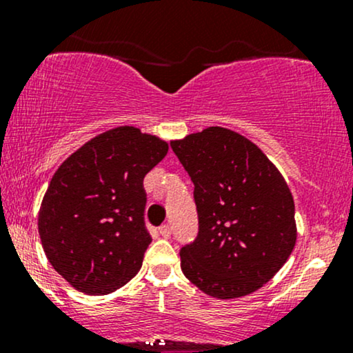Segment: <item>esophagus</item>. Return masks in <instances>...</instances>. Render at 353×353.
Wrapping results in <instances>:
<instances>
[{
    "instance_id": "34e87169",
    "label": "esophagus",
    "mask_w": 353,
    "mask_h": 353,
    "mask_svg": "<svg viewBox=\"0 0 353 353\" xmlns=\"http://www.w3.org/2000/svg\"><path fill=\"white\" fill-rule=\"evenodd\" d=\"M159 236L163 239L171 237V228H169V225H163V228H159Z\"/></svg>"
}]
</instances>
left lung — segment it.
Segmentation results:
<instances>
[{
  "label": "left lung",
  "instance_id": "8db88e82",
  "mask_svg": "<svg viewBox=\"0 0 353 353\" xmlns=\"http://www.w3.org/2000/svg\"><path fill=\"white\" fill-rule=\"evenodd\" d=\"M194 182L199 234L181 249V269L216 299L244 297L285 264L297 241L285 179L252 141L212 125L171 141Z\"/></svg>",
  "mask_w": 353,
  "mask_h": 353
}]
</instances>
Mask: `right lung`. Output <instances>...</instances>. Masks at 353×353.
Here are the masks:
<instances>
[{
	"mask_svg": "<svg viewBox=\"0 0 353 353\" xmlns=\"http://www.w3.org/2000/svg\"><path fill=\"white\" fill-rule=\"evenodd\" d=\"M169 144L119 125L83 144L59 165L38 216L52 269L88 295H106L139 272L151 236L144 225V177Z\"/></svg>",
	"mask_w": 353,
	"mask_h": 353,
	"instance_id": "right-lung-1",
	"label": "right lung"
}]
</instances>
